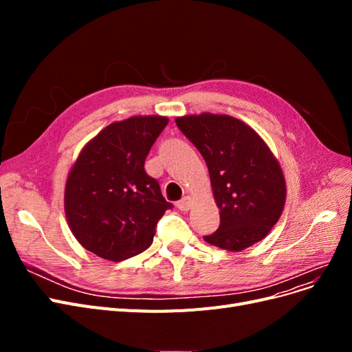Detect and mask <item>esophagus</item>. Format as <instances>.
<instances>
[{
	"mask_svg": "<svg viewBox=\"0 0 352 352\" xmlns=\"http://www.w3.org/2000/svg\"><path fill=\"white\" fill-rule=\"evenodd\" d=\"M190 207H192V199H190V197H185L177 202V208L180 211H188Z\"/></svg>",
	"mask_w": 352,
	"mask_h": 352,
	"instance_id": "obj_1",
	"label": "esophagus"
}]
</instances>
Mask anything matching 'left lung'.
<instances>
[{
    "instance_id": "8db88e82",
    "label": "left lung",
    "mask_w": 352,
    "mask_h": 352,
    "mask_svg": "<svg viewBox=\"0 0 352 352\" xmlns=\"http://www.w3.org/2000/svg\"><path fill=\"white\" fill-rule=\"evenodd\" d=\"M176 124L204 157L220 226L206 242L242 251L269 235L286 201L280 164L263 138L228 114L177 117Z\"/></svg>"
}]
</instances>
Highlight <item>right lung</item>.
<instances>
[{
  "label": "right lung",
  "mask_w": 352,
  "mask_h": 352,
  "mask_svg": "<svg viewBox=\"0 0 352 352\" xmlns=\"http://www.w3.org/2000/svg\"><path fill=\"white\" fill-rule=\"evenodd\" d=\"M164 116L114 122L83 146L65 188L69 228L83 248L123 261L153 243L157 221L172 204L144 164L167 126Z\"/></svg>",
  "instance_id": "obj_1"
}]
</instances>
